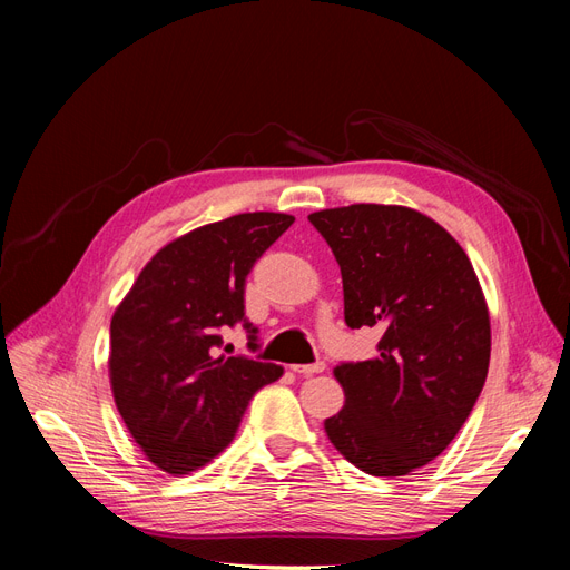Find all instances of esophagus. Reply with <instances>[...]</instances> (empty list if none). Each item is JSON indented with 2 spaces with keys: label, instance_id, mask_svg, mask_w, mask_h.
Listing matches in <instances>:
<instances>
[{
  "label": "esophagus",
  "instance_id": "1",
  "mask_svg": "<svg viewBox=\"0 0 570 570\" xmlns=\"http://www.w3.org/2000/svg\"><path fill=\"white\" fill-rule=\"evenodd\" d=\"M292 371L299 375H314V373H323L325 371V361H316V364H297L292 366Z\"/></svg>",
  "mask_w": 570,
  "mask_h": 570
}]
</instances>
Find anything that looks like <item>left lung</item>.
I'll list each match as a JSON object with an SVG mask.
<instances>
[{
  "instance_id": "8db88e82",
  "label": "left lung",
  "mask_w": 570,
  "mask_h": 570,
  "mask_svg": "<svg viewBox=\"0 0 570 570\" xmlns=\"http://www.w3.org/2000/svg\"><path fill=\"white\" fill-rule=\"evenodd\" d=\"M331 245L350 327H381L377 354L333 373L344 406L325 419L335 450L371 475H409L456 438L490 366L478 275L440 223L392 204L308 216Z\"/></svg>"
}]
</instances>
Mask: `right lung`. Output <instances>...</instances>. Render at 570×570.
<instances>
[{
	"mask_svg": "<svg viewBox=\"0 0 570 570\" xmlns=\"http://www.w3.org/2000/svg\"><path fill=\"white\" fill-rule=\"evenodd\" d=\"M295 216L254 212L209 223L151 256L111 318L116 409L145 456L170 475L216 459L233 442L256 390L283 366L223 356L220 327L245 318L256 258Z\"/></svg>",
	"mask_w": 570,
	"mask_h": 570,
	"instance_id": "add662e5",
	"label": "right lung"
}]
</instances>
